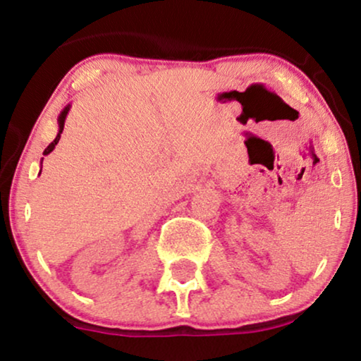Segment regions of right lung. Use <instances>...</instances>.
<instances>
[{
    "label": "right lung",
    "instance_id": "obj_1",
    "mask_svg": "<svg viewBox=\"0 0 361 361\" xmlns=\"http://www.w3.org/2000/svg\"><path fill=\"white\" fill-rule=\"evenodd\" d=\"M69 109H71V105H67V107L62 110L61 112V115H59V118H57V123H59V132H57V135H56V138L54 140H52L51 143H49V147L46 148L44 150V155H49V153L54 150L56 148V145H57V142H59V138H61V133H62V130H64V122H66V117H67V114H69Z\"/></svg>",
    "mask_w": 361,
    "mask_h": 361
}]
</instances>
